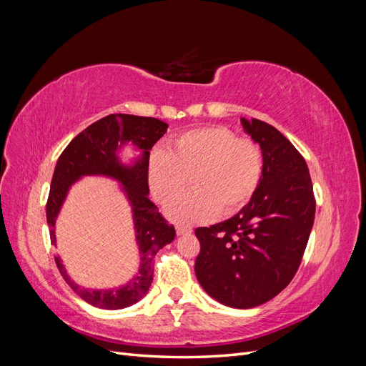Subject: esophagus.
I'll return each mask as SVG.
<instances>
[{"label": "esophagus", "instance_id": "esophagus-1", "mask_svg": "<svg viewBox=\"0 0 366 366\" xmlns=\"http://www.w3.org/2000/svg\"><path fill=\"white\" fill-rule=\"evenodd\" d=\"M189 234H192V229L191 227L177 226V235H189Z\"/></svg>", "mask_w": 366, "mask_h": 366}]
</instances>
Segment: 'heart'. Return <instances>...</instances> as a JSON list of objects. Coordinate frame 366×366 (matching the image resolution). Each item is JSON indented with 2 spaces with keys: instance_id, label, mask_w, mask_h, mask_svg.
Masks as SVG:
<instances>
[{
  "instance_id": "1",
  "label": "heart",
  "mask_w": 366,
  "mask_h": 366,
  "mask_svg": "<svg viewBox=\"0 0 366 366\" xmlns=\"http://www.w3.org/2000/svg\"><path fill=\"white\" fill-rule=\"evenodd\" d=\"M264 168V151L257 140L212 125L175 136L166 151L154 149L148 160V183L154 198L166 204L184 189L191 177L194 191L166 209L172 219L191 224L247 206L259 189Z\"/></svg>"
}]
</instances>
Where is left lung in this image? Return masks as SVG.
Here are the masks:
<instances>
[{
    "mask_svg": "<svg viewBox=\"0 0 366 366\" xmlns=\"http://www.w3.org/2000/svg\"><path fill=\"white\" fill-rule=\"evenodd\" d=\"M265 159L258 192L223 223L197 227L195 274L218 302L252 308L290 284L313 227L316 200L307 163L292 142L262 120L241 119Z\"/></svg>",
    "mask_w": 366,
    "mask_h": 366,
    "instance_id": "obj_1",
    "label": "left lung"
}]
</instances>
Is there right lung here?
<instances>
[{"instance_id":"1","label":"right lung","mask_w":366,"mask_h":366,"mask_svg":"<svg viewBox=\"0 0 366 366\" xmlns=\"http://www.w3.org/2000/svg\"><path fill=\"white\" fill-rule=\"evenodd\" d=\"M168 125L154 117L109 114L79 132L62 151L50 184L47 198V223L54 244V219L69 187L81 175L104 174L125 186L134 212L136 237L140 247V270L134 280L113 290H84L70 281L58 254H54L62 278L84 301L99 308L117 310L136 304L152 282L156 253L175 238V227L168 223L157 206L149 202L148 160L149 151L164 134ZM132 141L144 151V157L132 169H124L115 159L118 142Z\"/></svg>"}]
</instances>
